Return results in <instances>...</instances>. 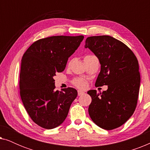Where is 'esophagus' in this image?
<instances>
[{"label":"esophagus","mask_w":150,"mask_h":150,"mask_svg":"<svg viewBox=\"0 0 150 150\" xmlns=\"http://www.w3.org/2000/svg\"><path fill=\"white\" fill-rule=\"evenodd\" d=\"M84 93H85V92L81 91V90H79V91H78V96H82L83 95Z\"/></svg>","instance_id":"obj_1"}]
</instances>
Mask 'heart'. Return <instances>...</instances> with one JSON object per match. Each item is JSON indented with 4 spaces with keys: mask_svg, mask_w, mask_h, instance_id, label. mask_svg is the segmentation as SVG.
<instances>
[{
    "mask_svg": "<svg viewBox=\"0 0 150 150\" xmlns=\"http://www.w3.org/2000/svg\"><path fill=\"white\" fill-rule=\"evenodd\" d=\"M73 85L80 89H84L87 86V81L83 79H76L72 82Z\"/></svg>",
    "mask_w": 150,
    "mask_h": 150,
    "instance_id": "obj_1",
    "label": "heart"
}]
</instances>
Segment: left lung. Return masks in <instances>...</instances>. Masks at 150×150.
Returning a JSON list of instances; mask_svg holds the SVG:
<instances>
[{
	"label": "left lung",
	"instance_id": "obj_1",
	"mask_svg": "<svg viewBox=\"0 0 150 150\" xmlns=\"http://www.w3.org/2000/svg\"><path fill=\"white\" fill-rule=\"evenodd\" d=\"M85 48L101 64L96 86L108 85L102 93L87 92L91 97L89 116L100 128L113 130L126 123L136 108L141 82L138 60L126 44L108 35L89 37Z\"/></svg>",
	"mask_w": 150,
	"mask_h": 150
}]
</instances>
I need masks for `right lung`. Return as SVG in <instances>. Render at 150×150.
I'll use <instances>...</instances> for the list:
<instances>
[{"label":"right lung","instance_id":"obj_1","mask_svg":"<svg viewBox=\"0 0 150 150\" xmlns=\"http://www.w3.org/2000/svg\"><path fill=\"white\" fill-rule=\"evenodd\" d=\"M84 36H52L40 39L22 57L20 93L31 120L42 128L52 129L64 122L78 95L71 87L54 91L56 72H61Z\"/></svg>","mask_w":150,"mask_h":150}]
</instances>
